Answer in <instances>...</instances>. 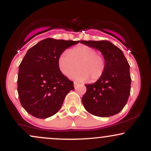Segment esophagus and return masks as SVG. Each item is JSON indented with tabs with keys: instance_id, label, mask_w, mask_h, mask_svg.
<instances>
[{
	"instance_id": "obj_1",
	"label": "esophagus",
	"mask_w": 151,
	"mask_h": 151,
	"mask_svg": "<svg viewBox=\"0 0 151 151\" xmlns=\"http://www.w3.org/2000/svg\"><path fill=\"white\" fill-rule=\"evenodd\" d=\"M79 85V84H78V83H77V82H74V88H76L77 87V86Z\"/></svg>"
}]
</instances>
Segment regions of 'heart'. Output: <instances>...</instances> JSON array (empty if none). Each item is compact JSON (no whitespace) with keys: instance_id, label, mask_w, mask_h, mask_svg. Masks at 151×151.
Returning a JSON list of instances; mask_svg holds the SVG:
<instances>
[{"instance_id":"1","label":"heart","mask_w":151,"mask_h":151,"mask_svg":"<svg viewBox=\"0 0 151 151\" xmlns=\"http://www.w3.org/2000/svg\"><path fill=\"white\" fill-rule=\"evenodd\" d=\"M58 67L67 75L77 67V70L70 74L71 79L78 81H86L89 78L96 81L102 77L106 70L104 57L96 53L94 48L87 45H79L72 48L70 52L65 51L58 58Z\"/></svg>"}]
</instances>
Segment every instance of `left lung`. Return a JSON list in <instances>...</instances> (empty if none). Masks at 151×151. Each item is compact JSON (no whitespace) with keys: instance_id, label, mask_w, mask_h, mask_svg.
I'll return each mask as SVG.
<instances>
[{"instance_id":"8db88e82","label":"left lung","mask_w":151,"mask_h":151,"mask_svg":"<svg viewBox=\"0 0 151 151\" xmlns=\"http://www.w3.org/2000/svg\"><path fill=\"white\" fill-rule=\"evenodd\" d=\"M81 43L101 52L106 62L102 77L93 84H85L81 101L92 115L109 117L125 106L131 91L130 66L122 50L107 40H81Z\"/></svg>"}]
</instances>
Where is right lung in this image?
<instances>
[{"label":"right lung","mask_w":151,"mask_h":151,"mask_svg":"<svg viewBox=\"0 0 151 151\" xmlns=\"http://www.w3.org/2000/svg\"><path fill=\"white\" fill-rule=\"evenodd\" d=\"M79 41L46 38L27 50L19 66L18 92L27 113L39 119L55 115L66 95L73 90V81L62 73L58 58Z\"/></svg>","instance_id":"obj_1"}]
</instances>
